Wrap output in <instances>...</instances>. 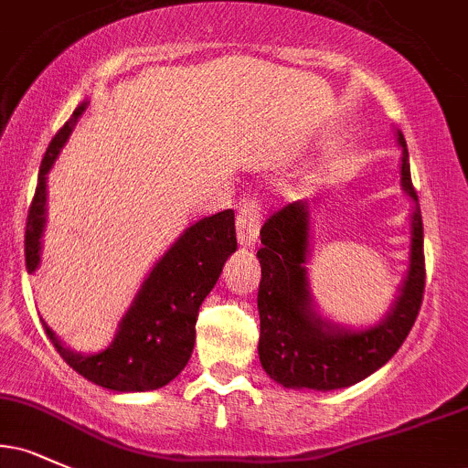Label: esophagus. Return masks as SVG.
Returning a JSON list of instances; mask_svg holds the SVG:
<instances>
[{
    "instance_id": "34e87169",
    "label": "esophagus",
    "mask_w": 468,
    "mask_h": 468,
    "mask_svg": "<svg viewBox=\"0 0 468 468\" xmlns=\"http://www.w3.org/2000/svg\"><path fill=\"white\" fill-rule=\"evenodd\" d=\"M261 218H264V211H261V204L257 200H246L239 207L238 213V241L239 246H252L255 244L257 235H260Z\"/></svg>"
}]
</instances>
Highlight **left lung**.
<instances>
[{
	"label": "left lung",
	"instance_id": "8db88e82",
	"mask_svg": "<svg viewBox=\"0 0 468 468\" xmlns=\"http://www.w3.org/2000/svg\"><path fill=\"white\" fill-rule=\"evenodd\" d=\"M402 147V186L418 202L411 185L410 154ZM308 202H292L272 213L261 227L257 250L261 282L257 290L260 308V361L266 374L283 388L341 389L367 378L399 352L420 313L424 294L422 216L416 207L411 219V264L394 310L378 325L361 332L336 330L314 316L310 308L305 257H308Z\"/></svg>",
	"mask_w": 468,
	"mask_h": 468
}]
</instances>
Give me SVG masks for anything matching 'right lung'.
<instances>
[{"instance_id": "right-lung-1", "label": "right lung", "mask_w": 468, "mask_h": 468, "mask_svg": "<svg viewBox=\"0 0 468 468\" xmlns=\"http://www.w3.org/2000/svg\"><path fill=\"white\" fill-rule=\"evenodd\" d=\"M85 105L88 103L74 110L72 118L48 144L41 160L39 180L26 219L24 249L26 268L30 272L39 266L41 233L46 224V176ZM235 249L238 238L233 208L204 218L186 229V233L155 264L132 310L121 321L114 343L105 352L90 356L69 352L44 324L46 335L74 372L101 388L114 391L165 388L189 363L200 305L216 286L224 261Z\"/></svg>"}]
</instances>
